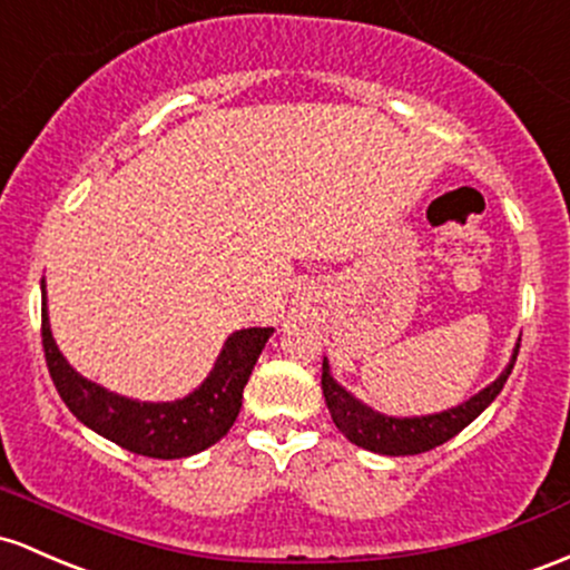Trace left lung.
Wrapping results in <instances>:
<instances>
[{
	"label": "left lung",
	"mask_w": 570,
	"mask_h": 570,
	"mask_svg": "<svg viewBox=\"0 0 570 570\" xmlns=\"http://www.w3.org/2000/svg\"><path fill=\"white\" fill-rule=\"evenodd\" d=\"M519 354V346L514 356H511L509 367L500 373L498 381H492L484 392H479L476 397H471L468 403L458 405V409H449L443 414L433 416H414V419H395V416H381L367 405H362L360 400H354L343 390L341 384H335L330 376L327 362L322 365V392L327 400L330 416H333L335 428L341 430L348 441L356 446L367 449V452L390 454V458H405V454H422L430 449L441 446L449 438H454L462 428L476 419L487 405L492 403L503 390L505 379H509L511 367H514Z\"/></svg>",
	"instance_id": "1"
}]
</instances>
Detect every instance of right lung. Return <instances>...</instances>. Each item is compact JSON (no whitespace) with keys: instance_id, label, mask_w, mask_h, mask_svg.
Here are the masks:
<instances>
[{"instance_id":"add662e5","label":"right lung","mask_w":570,"mask_h":570,"mask_svg":"<svg viewBox=\"0 0 570 570\" xmlns=\"http://www.w3.org/2000/svg\"><path fill=\"white\" fill-rule=\"evenodd\" d=\"M46 299V292H42ZM273 327H252L229 335L216 367L197 392L175 403H137L91 384L67 365L56 348L42 303V348L51 379L67 409L94 433L105 435L127 452L156 460H178L214 446L229 433L243 405L256 356L265 348Z\"/></svg>"}]
</instances>
